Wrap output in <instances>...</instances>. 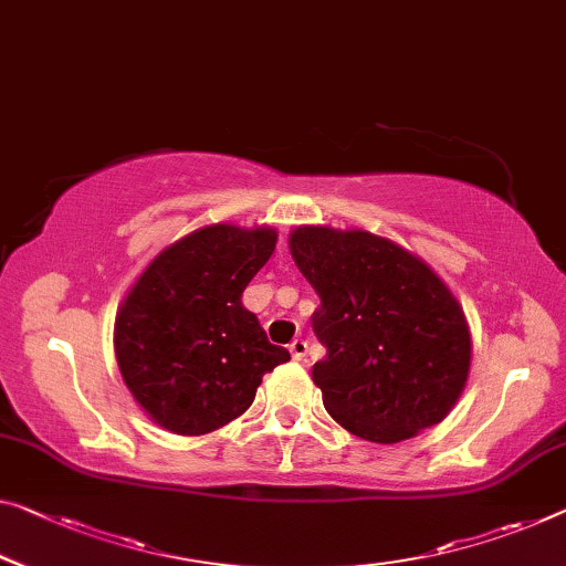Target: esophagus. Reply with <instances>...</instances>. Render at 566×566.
Here are the masks:
<instances>
[{
  "instance_id": "esophagus-1",
  "label": "esophagus",
  "mask_w": 566,
  "mask_h": 566,
  "mask_svg": "<svg viewBox=\"0 0 566 566\" xmlns=\"http://www.w3.org/2000/svg\"><path fill=\"white\" fill-rule=\"evenodd\" d=\"M289 352H291V356H293L295 361H303V359H306V354H308V344L303 342V338H293L291 346H289Z\"/></svg>"
}]
</instances>
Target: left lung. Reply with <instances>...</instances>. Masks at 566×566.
<instances>
[{"label": "left lung", "instance_id": "1", "mask_svg": "<svg viewBox=\"0 0 566 566\" xmlns=\"http://www.w3.org/2000/svg\"><path fill=\"white\" fill-rule=\"evenodd\" d=\"M289 248L321 298L313 332L326 356L313 364V385L326 412L381 446L446 420L473 356L448 283L410 250L359 228L298 224Z\"/></svg>", "mask_w": 566, "mask_h": 566}]
</instances>
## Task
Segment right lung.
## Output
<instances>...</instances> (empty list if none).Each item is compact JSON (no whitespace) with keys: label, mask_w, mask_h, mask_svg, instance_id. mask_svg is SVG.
<instances>
[{"label":"right lung","mask_w":566,"mask_h":566,"mask_svg":"<svg viewBox=\"0 0 566 566\" xmlns=\"http://www.w3.org/2000/svg\"><path fill=\"white\" fill-rule=\"evenodd\" d=\"M275 242L271 224H207L164 248L120 301V377L159 428L192 438L222 428L253 405L263 374L291 359L242 306Z\"/></svg>","instance_id":"obj_1"}]
</instances>
